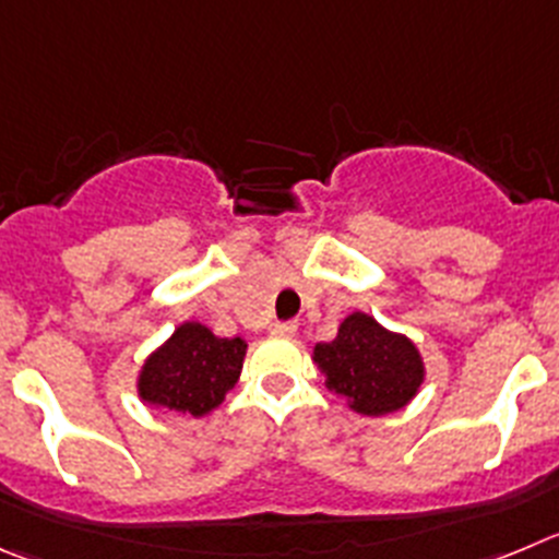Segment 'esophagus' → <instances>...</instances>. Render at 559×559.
<instances>
[{
    "label": "esophagus",
    "mask_w": 559,
    "mask_h": 559,
    "mask_svg": "<svg viewBox=\"0 0 559 559\" xmlns=\"http://www.w3.org/2000/svg\"><path fill=\"white\" fill-rule=\"evenodd\" d=\"M270 333H273V336H295V333H297V322L295 320L273 322V325H270Z\"/></svg>",
    "instance_id": "obj_1"
}]
</instances>
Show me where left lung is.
Here are the masks:
<instances>
[{
	"label": "left lung",
	"mask_w": 559,
	"mask_h": 559,
	"mask_svg": "<svg viewBox=\"0 0 559 559\" xmlns=\"http://www.w3.org/2000/svg\"><path fill=\"white\" fill-rule=\"evenodd\" d=\"M314 361L325 372L328 389L364 416L400 411L425 378L414 344L361 311L338 325L333 342L317 344Z\"/></svg>",
	"instance_id": "obj_1"
}]
</instances>
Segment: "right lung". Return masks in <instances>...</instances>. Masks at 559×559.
<instances>
[{"instance_id": "1", "label": "right lung", "mask_w": 559, "mask_h": 559, "mask_svg": "<svg viewBox=\"0 0 559 559\" xmlns=\"http://www.w3.org/2000/svg\"><path fill=\"white\" fill-rule=\"evenodd\" d=\"M245 350L242 338H217L209 328L185 322L145 361L140 397L179 414H209L239 380Z\"/></svg>"}]
</instances>
